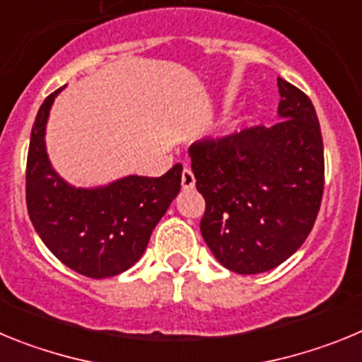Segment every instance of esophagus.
Listing matches in <instances>:
<instances>
[{
	"instance_id": "esophagus-1",
	"label": "esophagus",
	"mask_w": 362,
	"mask_h": 362,
	"mask_svg": "<svg viewBox=\"0 0 362 362\" xmlns=\"http://www.w3.org/2000/svg\"><path fill=\"white\" fill-rule=\"evenodd\" d=\"M181 185H183L185 190L194 188V185H196V177H194V172H192L190 168H183V174H181Z\"/></svg>"
}]
</instances>
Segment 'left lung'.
I'll list each match as a JSON object with an SVG mask.
<instances>
[{"label":"left lung","instance_id":"1","mask_svg":"<svg viewBox=\"0 0 362 362\" xmlns=\"http://www.w3.org/2000/svg\"><path fill=\"white\" fill-rule=\"evenodd\" d=\"M283 119L190 146L192 170L206 209L201 233L221 264L263 274L296 254L317 219L325 150L312 101L277 78Z\"/></svg>","mask_w":362,"mask_h":362}]
</instances>
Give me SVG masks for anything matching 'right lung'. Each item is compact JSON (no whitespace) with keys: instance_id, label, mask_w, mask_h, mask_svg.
I'll use <instances>...</instances> for the list:
<instances>
[{"instance_id":"right-lung-1","label":"right lung","mask_w":362,"mask_h":362,"mask_svg":"<svg viewBox=\"0 0 362 362\" xmlns=\"http://www.w3.org/2000/svg\"><path fill=\"white\" fill-rule=\"evenodd\" d=\"M45 99L32 127L27 158V209L41 241L63 264L92 279L114 277L139 261L172 199L183 166L161 177L129 175L107 187L76 188L52 168L45 148L50 107Z\"/></svg>"}]
</instances>
